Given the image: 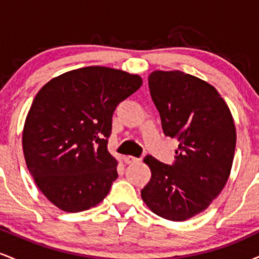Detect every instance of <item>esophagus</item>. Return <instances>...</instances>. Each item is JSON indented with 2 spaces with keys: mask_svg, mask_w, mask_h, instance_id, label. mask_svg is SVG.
Listing matches in <instances>:
<instances>
[{
  "mask_svg": "<svg viewBox=\"0 0 259 259\" xmlns=\"http://www.w3.org/2000/svg\"><path fill=\"white\" fill-rule=\"evenodd\" d=\"M124 160H125L126 164H135V163H139L140 160H141V158H138V157H134V156H126L125 158H124Z\"/></svg>",
  "mask_w": 259,
  "mask_h": 259,
  "instance_id": "esophagus-1",
  "label": "esophagus"
}]
</instances>
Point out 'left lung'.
Here are the masks:
<instances>
[{"label":"left lung","mask_w":259,"mask_h":259,"mask_svg":"<svg viewBox=\"0 0 259 259\" xmlns=\"http://www.w3.org/2000/svg\"><path fill=\"white\" fill-rule=\"evenodd\" d=\"M148 88L163 132L179 147L171 165L145 157L152 177L141 197L157 215L184 222L203 212L227 184L236 146L233 115L212 85L180 70L151 73Z\"/></svg>","instance_id":"left-lung-1"}]
</instances>
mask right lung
Masks as SVG:
<instances>
[{"label":"right lung","mask_w":259,"mask_h":259,"mask_svg":"<svg viewBox=\"0 0 259 259\" xmlns=\"http://www.w3.org/2000/svg\"><path fill=\"white\" fill-rule=\"evenodd\" d=\"M141 85L135 74L95 65L62 74L37 92L23 151L37 187L59 209L81 212L108 195L118 178L107 150L113 113Z\"/></svg>","instance_id":"obj_1"}]
</instances>
